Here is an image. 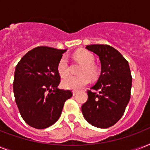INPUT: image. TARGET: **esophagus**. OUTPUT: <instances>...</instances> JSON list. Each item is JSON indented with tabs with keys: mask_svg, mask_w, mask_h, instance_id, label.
Returning <instances> with one entry per match:
<instances>
[{
	"mask_svg": "<svg viewBox=\"0 0 150 150\" xmlns=\"http://www.w3.org/2000/svg\"><path fill=\"white\" fill-rule=\"evenodd\" d=\"M72 93H73V96H75V95L78 93V91H73Z\"/></svg>",
	"mask_w": 150,
	"mask_h": 150,
	"instance_id": "esophagus-1",
	"label": "esophagus"
}]
</instances>
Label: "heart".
<instances>
[{
    "mask_svg": "<svg viewBox=\"0 0 150 150\" xmlns=\"http://www.w3.org/2000/svg\"><path fill=\"white\" fill-rule=\"evenodd\" d=\"M75 57L77 60L83 63L81 67L79 75H68L64 78L61 81V86L66 89L78 90L89 82V75L90 77L94 79L98 75V68L94 64L95 57L92 53L87 50H79L75 54ZM57 71L61 77H64L69 72V65H68V57L64 55L60 58L57 65Z\"/></svg>",
    "mask_w": 150,
    "mask_h": 150,
    "instance_id": "obj_1",
    "label": "heart"
}]
</instances>
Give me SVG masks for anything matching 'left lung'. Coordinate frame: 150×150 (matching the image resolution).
Instances as JSON below:
<instances>
[{
	"label": "left lung",
	"instance_id": "left-lung-1",
	"mask_svg": "<svg viewBox=\"0 0 150 150\" xmlns=\"http://www.w3.org/2000/svg\"><path fill=\"white\" fill-rule=\"evenodd\" d=\"M98 55L101 74L88 90V100L82 106L83 116L92 125L107 128L123 116L131 96L132 75L129 64L119 51L109 45L93 44L86 47Z\"/></svg>",
	"mask_w": 150,
	"mask_h": 150
}]
</instances>
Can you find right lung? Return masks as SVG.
Returning a JSON list of instances; mask_svg holds the SVG:
<instances>
[{"label": "right lung", "mask_w": 150, "mask_h": 150, "mask_svg": "<svg viewBox=\"0 0 150 150\" xmlns=\"http://www.w3.org/2000/svg\"><path fill=\"white\" fill-rule=\"evenodd\" d=\"M67 50L38 47L22 57L15 68L13 91L21 116L29 126L43 129L61 116L71 90L57 88L60 75L57 65Z\"/></svg>", "instance_id": "1"}]
</instances>
